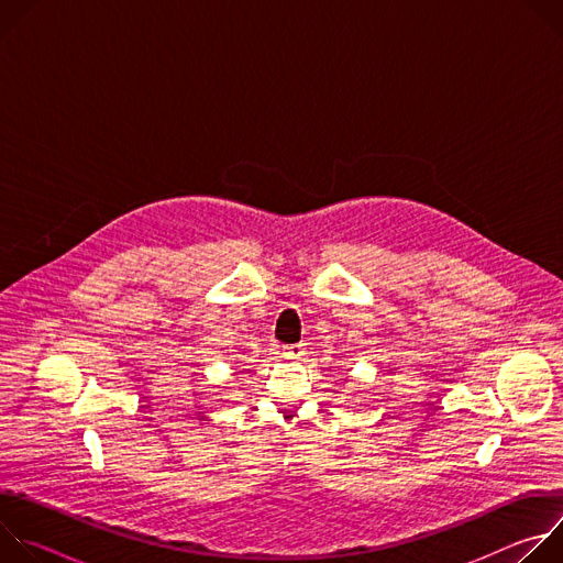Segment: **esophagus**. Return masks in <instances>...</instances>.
Masks as SVG:
<instances>
[{
  "instance_id": "1",
  "label": "esophagus",
  "mask_w": 563,
  "mask_h": 563,
  "mask_svg": "<svg viewBox=\"0 0 563 563\" xmlns=\"http://www.w3.org/2000/svg\"><path fill=\"white\" fill-rule=\"evenodd\" d=\"M283 356H285V358H300V356H305V345H302V343L285 345V347H283Z\"/></svg>"
}]
</instances>
